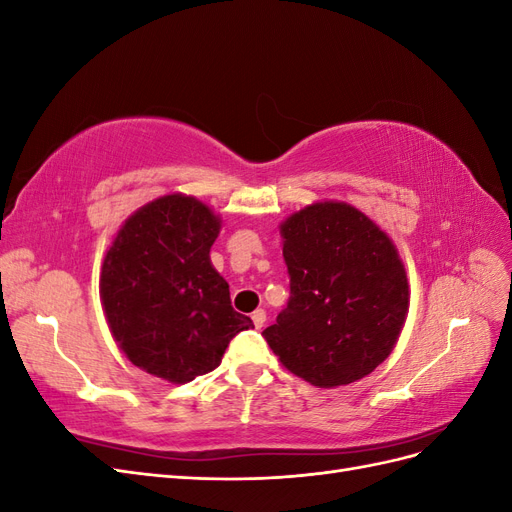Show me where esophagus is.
Wrapping results in <instances>:
<instances>
[{
	"mask_svg": "<svg viewBox=\"0 0 512 512\" xmlns=\"http://www.w3.org/2000/svg\"><path fill=\"white\" fill-rule=\"evenodd\" d=\"M252 320H254V327L256 329L265 327V322H267V312H265V309H256V312L252 314Z\"/></svg>",
	"mask_w": 512,
	"mask_h": 512,
	"instance_id": "esophagus-1",
	"label": "esophagus"
}]
</instances>
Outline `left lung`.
I'll use <instances>...</instances> for the list:
<instances>
[{
  "label": "left lung",
  "instance_id": "left-lung-1",
  "mask_svg": "<svg viewBox=\"0 0 512 512\" xmlns=\"http://www.w3.org/2000/svg\"><path fill=\"white\" fill-rule=\"evenodd\" d=\"M288 305L262 331L290 374L335 389L371 374L397 344L410 307L393 239L339 200L307 205L280 226Z\"/></svg>",
  "mask_w": 512,
  "mask_h": 512
}]
</instances>
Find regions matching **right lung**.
Masks as SVG:
<instances>
[{
    "instance_id": "obj_1",
    "label": "right lung",
    "mask_w": 512,
    "mask_h": 512,
    "mask_svg": "<svg viewBox=\"0 0 512 512\" xmlns=\"http://www.w3.org/2000/svg\"><path fill=\"white\" fill-rule=\"evenodd\" d=\"M220 215L194 196L166 194L136 209L106 250L100 299L117 346L173 384L213 371L252 320L235 312L211 265Z\"/></svg>"
}]
</instances>
